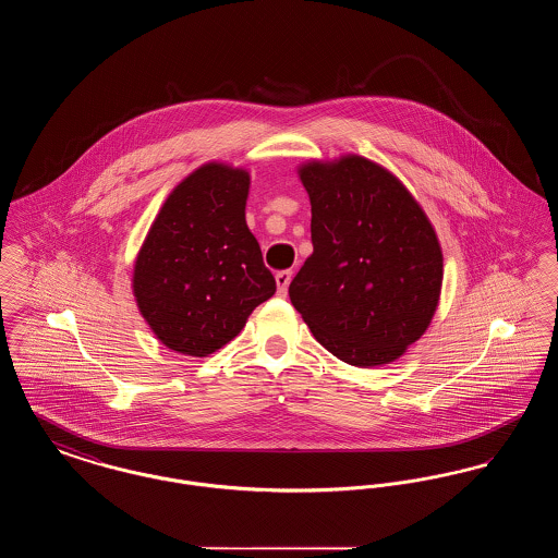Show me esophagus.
<instances>
[{
	"instance_id": "esophagus-1",
	"label": "esophagus",
	"mask_w": 558,
	"mask_h": 558,
	"mask_svg": "<svg viewBox=\"0 0 558 558\" xmlns=\"http://www.w3.org/2000/svg\"><path fill=\"white\" fill-rule=\"evenodd\" d=\"M292 280V269H282L276 274V284H278V292L284 296L289 291V284Z\"/></svg>"
}]
</instances>
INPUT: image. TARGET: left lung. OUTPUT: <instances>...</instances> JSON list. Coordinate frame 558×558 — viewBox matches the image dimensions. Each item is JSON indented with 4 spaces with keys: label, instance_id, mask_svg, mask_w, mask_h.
Instances as JSON below:
<instances>
[{
    "label": "left lung",
    "instance_id": "left-lung-1",
    "mask_svg": "<svg viewBox=\"0 0 558 558\" xmlns=\"http://www.w3.org/2000/svg\"><path fill=\"white\" fill-rule=\"evenodd\" d=\"M314 253L289 294L319 345L357 368L396 362L435 316L444 255L408 187L385 167L347 155L310 160Z\"/></svg>",
    "mask_w": 558,
    "mask_h": 558
}]
</instances>
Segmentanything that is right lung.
I'll return each mask as SVG.
<instances>
[{
  "label": "right lung",
  "mask_w": 558,
  "mask_h": 558,
  "mask_svg": "<svg viewBox=\"0 0 558 558\" xmlns=\"http://www.w3.org/2000/svg\"><path fill=\"white\" fill-rule=\"evenodd\" d=\"M246 169L207 162L162 203L133 266V296L160 343L207 357L276 292L244 207Z\"/></svg>",
  "instance_id": "right-lung-1"
}]
</instances>
